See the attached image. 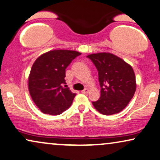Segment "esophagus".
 <instances>
[{"mask_svg":"<svg viewBox=\"0 0 160 160\" xmlns=\"http://www.w3.org/2000/svg\"><path fill=\"white\" fill-rule=\"evenodd\" d=\"M89 91H90V90H89L88 88H85L84 90L82 91V92L83 93V94H87V93L89 92Z\"/></svg>","mask_w":160,"mask_h":160,"instance_id":"obj_1","label":"esophagus"}]
</instances>
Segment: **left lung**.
I'll return each mask as SVG.
<instances>
[{
  "label": "left lung",
  "mask_w": 160,
  "mask_h": 160,
  "mask_svg": "<svg viewBox=\"0 0 160 160\" xmlns=\"http://www.w3.org/2000/svg\"><path fill=\"white\" fill-rule=\"evenodd\" d=\"M98 71L101 97L92 102L98 112L105 115L119 113L128 104L136 91L134 70L123 59L108 52L88 56Z\"/></svg>",
  "instance_id": "left-lung-1"
}]
</instances>
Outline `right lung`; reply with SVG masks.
Wrapping results in <instances>:
<instances>
[{
	"mask_svg": "<svg viewBox=\"0 0 160 160\" xmlns=\"http://www.w3.org/2000/svg\"><path fill=\"white\" fill-rule=\"evenodd\" d=\"M81 53L71 50H53L35 60L28 76V90L42 112L57 115L71 106L76 93L62 85L65 84L66 68Z\"/></svg>",
	"mask_w": 160,
	"mask_h": 160,
	"instance_id": "right-lung-1",
	"label": "right lung"
}]
</instances>
